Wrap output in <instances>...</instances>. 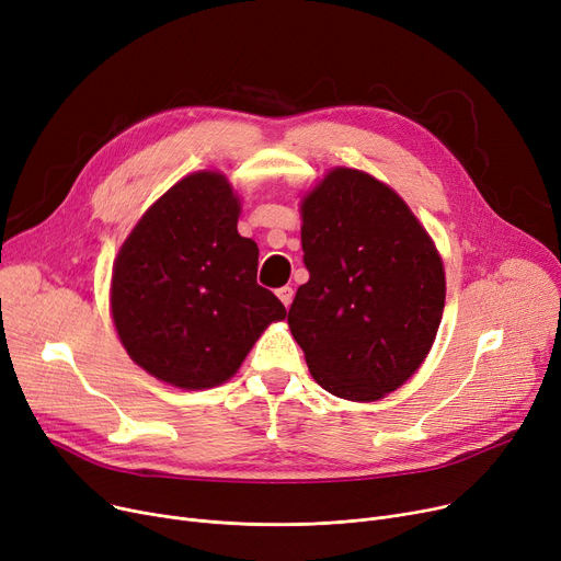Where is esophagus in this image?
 Returning <instances> with one entry per match:
<instances>
[{
	"label": "esophagus",
	"mask_w": 561,
	"mask_h": 561,
	"mask_svg": "<svg viewBox=\"0 0 561 561\" xmlns=\"http://www.w3.org/2000/svg\"><path fill=\"white\" fill-rule=\"evenodd\" d=\"M277 298L282 300V305H284V307H290V302H293V288H290V286H282V288H277Z\"/></svg>",
	"instance_id": "obj_1"
}]
</instances>
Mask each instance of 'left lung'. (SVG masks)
<instances>
[{
  "mask_svg": "<svg viewBox=\"0 0 561 561\" xmlns=\"http://www.w3.org/2000/svg\"><path fill=\"white\" fill-rule=\"evenodd\" d=\"M309 282L288 328L318 385L373 402L419 370L446 305L444 263L404 199L375 176L334 168L302 199Z\"/></svg>",
  "mask_w": 561,
  "mask_h": 561,
  "instance_id": "left-lung-1",
  "label": "left lung"
}]
</instances>
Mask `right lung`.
Wrapping results in <instances>:
<instances>
[{
    "mask_svg": "<svg viewBox=\"0 0 561 561\" xmlns=\"http://www.w3.org/2000/svg\"><path fill=\"white\" fill-rule=\"evenodd\" d=\"M225 174L193 172L163 193L113 263L111 311L127 355L180 389L227 381L261 332L286 318L256 284L259 248L239 233Z\"/></svg>",
    "mask_w": 561,
    "mask_h": 561,
    "instance_id": "add662e5",
    "label": "right lung"
}]
</instances>
